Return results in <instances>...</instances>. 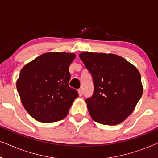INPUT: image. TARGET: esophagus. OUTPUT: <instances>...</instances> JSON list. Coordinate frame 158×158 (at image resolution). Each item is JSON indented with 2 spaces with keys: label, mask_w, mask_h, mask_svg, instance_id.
I'll return each mask as SVG.
<instances>
[{
  "label": "esophagus",
  "mask_w": 158,
  "mask_h": 158,
  "mask_svg": "<svg viewBox=\"0 0 158 158\" xmlns=\"http://www.w3.org/2000/svg\"><path fill=\"white\" fill-rule=\"evenodd\" d=\"M78 94H79V96H83V90H82L81 89H79L78 90Z\"/></svg>",
  "instance_id": "1"
}]
</instances>
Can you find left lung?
Listing matches in <instances>:
<instances>
[{
	"label": "left lung",
	"instance_id": "left-lung-1",
	"mask_svg": "<svg viewBox=\"0 0 158 158\" xmlns=\"http://www.w3.org/2000/svg\"><path fill=\"white\" fill-rule=\"evenodd\" d=\"M79 57L93 77L94 95L85 100L93 120L105 125L124 122L143 93L139 70L114 54L85 52Z\"/></svg>",
	"mask_w": 158,
	"mask_h": 158
}]
</instances>
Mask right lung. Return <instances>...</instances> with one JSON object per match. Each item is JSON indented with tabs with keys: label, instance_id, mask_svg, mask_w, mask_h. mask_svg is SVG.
<instances>
[{
	"label": "right lung",
	"instance_id": "1",
	"mask_svg": "<svg viewBox=\"0 0 158 158\" xmlns=\"http://www.w3.org/2000/svg\"><path fill=\"white\" fill-rule=\"evenodd\" d=\"M74 53L47 52L21 69L16 88L21 103L31 117L42 123L63 119L78 97L71 88L69 67Z\"/></svg>",
	"mask_w": 158,
	"mask_h": 158
}]
</instances>
